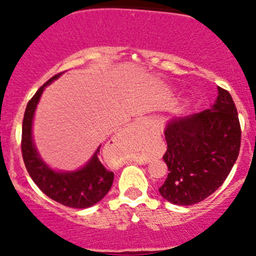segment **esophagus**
<instances>
[{
	"label": "esophagus",
	"instance_id": "esophagus-1",
	"mask_svg": "<svg viewBox=\"0 0 256 256\" xmlns=\"http://www.w3.org/2000/svg\"><path fill=\"white\" fill-rule=\"evenodd\" d=\"M132 128H150V122L146 120V118H140V120L135 121V122L131 124Z\"/></svg>",
	"mask_w": 256,
	"mask_h": 256
}]
</instances>
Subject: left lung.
I'll return each instance as SVG.
<instances>
[{
	"label": "left lung",
	"instance_id": "8db88e82",
	"mask_svg": "<svg viewBox=\"0 0 256 256\" xmlns=\"http://www.w3.org/2000/svg\"><path fill=\"white\" fill-rule=\"evenodd\" d=\"M164 138L170 174L158 192L177 206L202 202L223 184L238 158L242 131L232 95L218 86L210 109L170 120Z\"/></svg>",
	"mask_w": 256,
	"mask_h": 256
}]
</instances>
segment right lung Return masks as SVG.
Here are the masks:
<instances>
[{
	"mask_svg": "<svg viewBox=\"0 0 256 256\" xmlns=\"http://www.w3.org/2000/svg\"><path fill=\"white\" fill-rule=\"evenodd\" d=\"M62 73L50 78L38 89L28 102L22 125V156L26 168L33 182L50 200L70 208H88L106 196L112 186L114 174L108 171L100 162V146L86 164L76 171H54L40 158L32 138V124L36 108L43 90Z\"/></svg>",
	"mask_w": 256,
	"mask_h": 256,
	"instance_id": "add662e5",
	"label": "right lung"
}]
</instances>
